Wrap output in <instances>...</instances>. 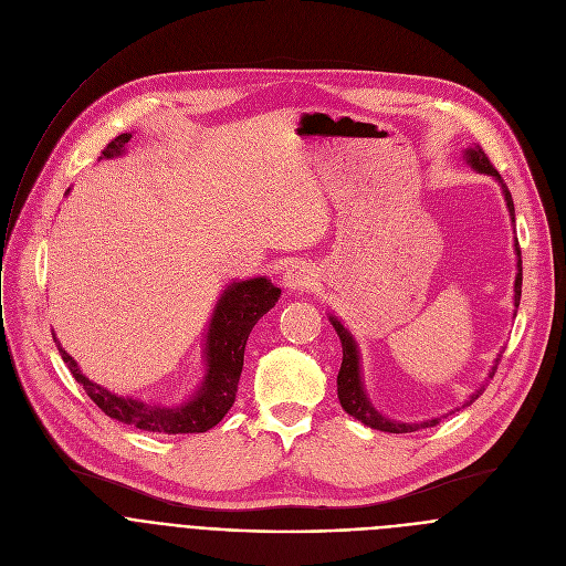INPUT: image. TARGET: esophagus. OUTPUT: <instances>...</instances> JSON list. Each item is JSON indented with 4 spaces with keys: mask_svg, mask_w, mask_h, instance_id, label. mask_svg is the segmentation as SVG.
<instances>
[{
    "mask_svg": "<svg viewBox=\"0 0 566 566\" xmlns=\"http://www.w3.org/2000/svg\"><path fill=\"white\" fill-rule=\"evenodd\" d=\"M284 286L291 289V291H306L313 282H315V275H313V269L306 266V264H293L284 277H282Z\"/></svg>",
    "mask_w": 566,
    "mask_h": 566,
    "instance_id": "esophagus-1",
    "label": "esophagus"
}]
</instances>
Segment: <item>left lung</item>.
<instances>
[{
  "label": "left lung",
  "instance_id": "1",
  "mask_svg": "<svg viewBox=\"0 0 566 566\" xmlns=\"http://www.w3.org/2000/svg\"><path fill=\"white\" fill-rule=\"evenodd\" d=\"M465 164L476 170L479 175H489L493 177L500 186H502V192H504V199H506V208L511 212V219L515 221V206H513V197L509 192V186L504 184L502 175L493 168L491 158L486 156V151H483L479 145H470L465 149ZM515 253H517V275H515V306H520V297H522V251H520V241L515 239ZM334 329L338 332L340 336V343H343V365H340V371H338V398H340V406L347 415H352L354 419H358L360 423H365L367 428H374V430H380V432H394V434H406V432H417L421 428H432L437 426L441 419H428V421H421V423H400V421H394V419H387L382 417L374 406L371 400L367 398V391H365V385H363V374H360V354H358V345L354 340V336L345 329L343 322L336 317V315H329ZM497 363L500 358L495 360V367L493 371L489 374V378H493L495 369H497ZM483 389L486 387H479L474 394L468 396V400H463L461 408H468L470 402H474L479 398V394H483ZM457 408V410H461Z\"/></svg>",
  "mask_w": 566,
  "mask_h": 566
}]
</instances>
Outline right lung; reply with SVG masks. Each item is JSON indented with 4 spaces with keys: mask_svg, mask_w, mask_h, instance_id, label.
I'll return each mask as SVG.
<instances>
[{
    "mask_svg": "<svg viewBox=\"0 0 566 566\" xmlns=\"http://www.w3.org/2000/svg\"><path fill=\"white\" fill-rule=\"evenodd\" d=\"M132 134L116 136L101 154V158H114L125 151ZM280 289L266 277H253L244 282H230L221 293L206 336V376L197 394L177 408H160L154 402H143L129 396H118L107 387L90 380L80 371L77 363L62 349L53 336L62 360L73 378L83 385L87 396L112 419L134 426L145 432L158 434H195L214 428L232 408L237 396V382L244 367L247 340L258 325V319L269 313L280 300Z\"/></svg>",
    "mask_w": 566,
    "mask_h": 566,
    "instance_id": "right-lung-1",
    "label": "right lung"
}]
</instances>
